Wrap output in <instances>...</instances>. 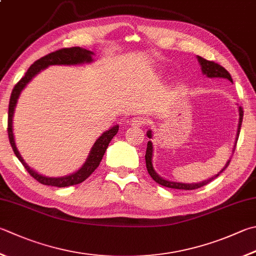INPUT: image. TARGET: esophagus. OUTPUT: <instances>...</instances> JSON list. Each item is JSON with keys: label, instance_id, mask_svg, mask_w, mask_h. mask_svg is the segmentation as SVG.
Instances as JSON below:
<instances>
[{"label": "esophagus", "instance_id": "34e87169", "mask_svg": "<svg viewBox=\"0 0 256 256\" xmlns=\"http://www.w3.org/2000/svg\"><path fill=\"white\" fill-rule=\"evenodd\" d=\"M147 122V119L144 117H142V116H136V117H132L130 119V124H132V126H144V124Z\"/></svg>", "mask_w": 256, "mask_h": 256}]
</instances>
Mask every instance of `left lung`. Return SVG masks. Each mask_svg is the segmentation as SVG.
I'll list each match as a JSON object with an SVG mask.
<instances>
[{
    "label": "left lung",
    "instance_id": "obj_1",
    "mask_svg": "<svg viewBox=\"0 0 256 256\" xmlns=\"http://www.w3.org/2000/svg\"><path fill=\"white\" fill-rule=\"evenodd\" d=\"M197 60H198L200 64L202 66V72L206 76H208V78H223V79H228L230 80V82L233 84V80H232V76L228 74V71L224 69L223 66H220L218 64H216L214 61H208L204 59V58L202 56H197ZM240 112V120H238V134H236V139H235V146L233 149V152L235 150V147H236V142H238V139L240 136V126H242V120H243V109L242 107H240L238 109ZM147 136L148 138H152V130H148L147 132ZM144 159H146V167H147V170L149 172V175L152 176V178L158 184H160L162 186H165V187H170V188H175V190H197V188H200L202 186H205L210 182L213 180H215L216 177L220 176V172H223L226 167L230 165V160L225 164V166L223 170H222L218 175H215L214 177L210 178V180H204V182H192V184H185V182H170V180H166L162 178L160 176L158 175V174L155 172L152 167V142H148L147 144V150H146V155H144Z\"/></svg>",
    "mask_w": 256,
    "mask_h": 256
}]
</instances>
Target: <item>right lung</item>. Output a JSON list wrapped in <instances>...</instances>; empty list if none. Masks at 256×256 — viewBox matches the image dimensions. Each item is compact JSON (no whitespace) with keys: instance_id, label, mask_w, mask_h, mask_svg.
<instances>
[{"instance_id":"add662e5","label":"right lung","mask_w":256,"mask_h":256,"mask_svg":"<svg viewBox=\"0 0 256 256\" xmlns=\"http://www.w3.org/2000/svg\"><path fill=\"white\" fill-rule=\"evenodd\" d=\"M92 56H94V52L82 49V48L80 46L64 48V49H60L58 51L49 53V54L42 56L41 59L36 60L34 64L28 68L26 76L18 81L12 90L11 98H10V104H8V134L10 144H11L16 156L18 158V160L22 162V165L28 170V172L30 174L34 180H36L38 182H41L43 185L66 187V186L80 184V182L86 180V178H88L91 174L96 170V168L99 166L101 159H102L106 150H107L109 142H112V139L116 136V134L118 132L119 126L118 124H116V126H114L112 128H110L109 130H107V132H104L97 139V140H96V142L94 144V146L89 152L88 158H86V162L79 170L71 174V175L64 176V177H46V176L40 175V174H38L36 172L31 170V168L28 166V164L23 160L20 152H18L16 142H14L13 114H14V110H16L18 99L20 97L21 91L26 88V86L33 79V76H36L41 70L48 68L49 66H56V64L74 66V64H90V62H92Z\"/></svg>"}]
</instances>
